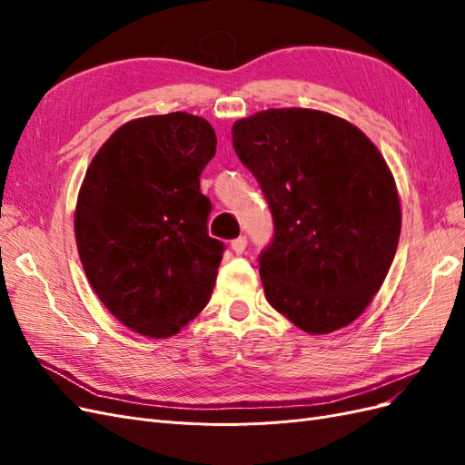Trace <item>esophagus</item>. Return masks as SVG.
<instances>
[{"label": "esophagus", "instance_id": "obj_1", "mask_svg": "<svg viewBox=\"0 0 465 465\" xmlns=\"http://www.w3.org/2000/svg\"><path fill=\"white\" fill-rule=\"evenodd\" d=\"M246 246H248V238L246 236H238V238H234V241L231 242V248H232V252H236V254H242V252L246 250Z\"/></svg>", "mask_w": 465, "mask_h": 465}]
</instances>
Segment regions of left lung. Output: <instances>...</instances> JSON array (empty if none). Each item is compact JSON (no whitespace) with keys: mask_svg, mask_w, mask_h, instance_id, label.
I'll use <instances>...</instances> for the list:
<instances>
[{"mask_svg":"<svg viewBox=\"0 0 465 465\" xmlns=\"http://www.w3.org/2000/svg\"><path fill=\"white\" fill-rule=\"evenodd\" d=\"M232 145L270 203L265 299L312 335L355 322L382 287L401 231L396 180L353 124L311 108L236 120Z\"/></svg>","mask_w":465,"mask_h":465,"instance_id":"1","label":"left lung"}]
</instances>
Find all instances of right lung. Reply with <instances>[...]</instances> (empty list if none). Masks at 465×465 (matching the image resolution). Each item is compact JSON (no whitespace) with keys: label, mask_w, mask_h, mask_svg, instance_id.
I'll return each instance as SVG.
<instances>
[{"label":"right lung","mask_w":465,"mask_h":465,"mask_svg":"<svg viewBox=\"0 0 465 465\" xmlns=\"http://www.w3.org/2000/svg\"><path fill=\"white\" fill-rule=\"evenodd\" d=\"M215 149L205 118L171 112L125 122L93 157L75 241L96 297L125 328L171 337L211 299L224 246L207 234L200 176Z\"/></svg>","instance_id":"1"}]
</instances>
